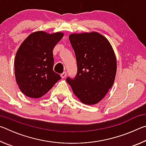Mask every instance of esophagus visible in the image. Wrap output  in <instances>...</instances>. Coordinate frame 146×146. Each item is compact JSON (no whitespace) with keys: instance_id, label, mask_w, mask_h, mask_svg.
Returning a JSON list of instances; mask_svg holds the SVG:
<instances>
[{"instance_id":"1","label":"esophagus","mask_w":146,"mask_h":146,"mask_svg":"<svg viewBox=\"0 0 146 146\" xmlns=\"http://www.w3.org/2000/svg\"><path fill=\"white\" fill-rule=\"evenodd\" d=\"M66 75H67V73H66V72H64L63 73H62L60 76H61V78H64L66 76Z\"/></svg>"}]
</instances>
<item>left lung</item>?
Instances as JSON below:
<instances>
[{
    "instance_id": "1",
    "label": "left lung",
    "mask_w": 146,
    "mask_h": 146,
    "mask_svg": "<svg viewBox=\"0 0 146 146\" xmlns=\"http://www.w3.org/2000/svg\"><path fill=\"white\" fill-rule=\"evenodd\" d=\"M75 51L77 73L67 78L80 102L96 104L112 87L117 73V58L110 42L98 32L72 33L69 36Z\"/></svg>"
}]
</instances>
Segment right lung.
I'll use <instances>...</instances> for the list:
<instances>
[{"label": "right lung", "instance_id": "add662e5", "mask_svg": "<svg viewBox=\"0 0 146 146\" xmlns=\"http://www.w3.org/2000/svg\"><path fill=\"white\" fill-rule=\"evenodd\" d=\"M63 36L62 32L35 31L20 46L14 62L15 75L19 89L27 97L40 98L61 79L53 70V50Z\"/></svg>", "mask_w": 146, "mask_h": 146}]
</instances>
